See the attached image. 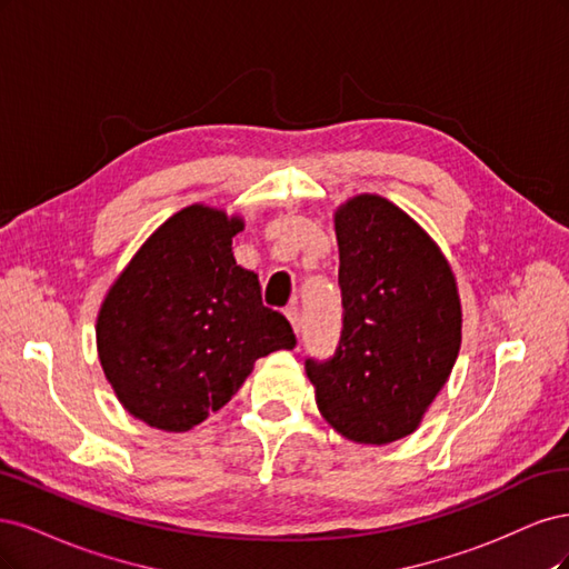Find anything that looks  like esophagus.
<instances>
[{"label": "esophagus", "instance_id": "34e87169", "mask_svg": "<svg viewBox=\"0 0 569 569\" xmlns=\"http://www.w3.org/2000/svg\"><path fill=\"white\" fill-rule=\"evenodd\" d=\"M286 317H288V321H290V326H292V331H296V336H300V331H302L300 309H298V307H288V309H286Z\"/></svg>", "mask_w": 569, "mask_h": 569}]
</instances>
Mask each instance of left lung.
Here are the masks:
<instances>
[{"instance_id":"1","label":"left lung","mask_w":569,"mask_h":569,"mask_svg":"<svg viewBox=\"0 0 569 569\" xmlns=\"http://www.w3.org/2000/svg\"><path fill=\"white\" fill-rule=\"evenodd\" d=\"M342 336L331 361H307L326 423L357 445L411 435L461 350L453 271L432 236L378 193L338 206Z\"/></svg>"}]
</instances>
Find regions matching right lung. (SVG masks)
I'll list each match as a JSON object with an SVG mask.
<instances>
[{
  "mask_svg": "<svg viewBox=\"0 0 569 569\" xmlns=\"http://www.w3.org/2000/svg\"><path fill=\"white\" fill-rule=\"evenodd\" d=\"M241 214L193 203L143 241L108 288L97 352L122 409L164 432L219 411L260 357L292 350L283 315L262 305L258 273L236 264Z\"/></svg>",
  "mask_w": 569,
  "mask_h": 569,
  "instance_id": "right-lung-1",
  "label": "right lung"
}]
</instances>
